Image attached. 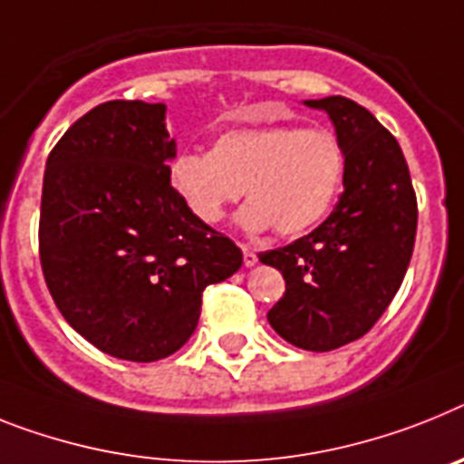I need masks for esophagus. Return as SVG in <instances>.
I'll use <instances>...</instances> for the list:
<instances>
[{
	"label": "esophagus",
	"mask_w": 464,
	"mask_h": 464,
	"mask_svg": "<svg viewBox=\"0 0 464 464\" xmlns=\"http://www.w3.org/2000/svg\"><path fill=\"white\" fill-rule=\"evenodd\" d=\"M243 262L245 266H255L256 264V252L252 250L250 245H243Z\"/></svg>",
	"instance_id": "34e87169"
}]
</instances>
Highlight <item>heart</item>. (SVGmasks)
<instances>
[{"instance_id": "obj_1", "label": "heart", "mask_w": 464, "mask_h": 464, "mask_svg": "<svg viewBox=\"0 0 464 464\" xmlns=\"http://www.w3.org/2000/svg\"><path fill=\"white\" fill-rule=\"evenodd\" d=\"M344 174L346 150L337 134L299 124L224 131L209 153L181 150L169 162V184L198 221L219 224L245 190L250 202L240 209V226H274L280 236H302L321 224Z\"/></svg>"}]
</instances>
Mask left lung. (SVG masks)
I'll use <instances>...</instances> for the list:
<instances>
[{
    "label": "left lung",
    "instance_id": "1",
    "mask_svg": "<svg viewBox=\"0 0 464 464\" xmlns=\"http://www.w3.org/2000/svg\"><path fill=\"white\" fill-rule=\"evenodd\" d=\"M334 122L346 150L344 190L318 228L259 262L285 278L268 311L271 328L306 352L356 342L380 321L408 271L418 231V198L392 131L344 96L306 101Z\"/></svg>",
    "mask_w": 464,
    "mask_h": 464
}]
</instances>
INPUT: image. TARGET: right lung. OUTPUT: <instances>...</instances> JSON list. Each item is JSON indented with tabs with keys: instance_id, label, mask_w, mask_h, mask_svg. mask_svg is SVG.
<instances>
[{
	"instance_id": "right-lung-1",
	"label": "right lung",
	"mask_w": 464,
	"mask_h": 464,
	"mask_svg": "<svg viewBox=\"0 0 464 464\" xmlns=\"http://www.w3.org/2000/svg\"><path fill=\"white\" fill-rule=\"evenodd\" d=\"M162 103L106 101L46 158L40 262L65 321L103 353L150 363L188 342L202 290L243 252L198 221L169 184Z\"/></svg>"
}]
</instances>
